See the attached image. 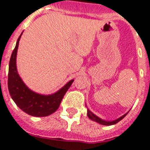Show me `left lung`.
I'll list each match as a JSON object with an SVG mask.
<instances>
[{"label": "left lung", "instance_id": "1", "mask_svg": "<svg viewBox=\"0 0 150 150\" xmlns=\"http://www.w3.org/2000/svg\"><path fill=\"white\" fill-rule=\"evenodd\" d=\"M127 114H128V113H126L125 114H124L123 116L120 117L119 118L116 119V120H114V121H104V120H102L101 118H100V117H98L97 116H96V115H95L93 113H92V112L90 111L89 109L87 110V115H88V117L91 119L92 121H96V122L100 124V125H115V124H117V122H119V121H121V120H122V119H123L124 117H125L127 115Z\"/></svg>", "mask_w": 150, "mask_h": 150}]
</instances>
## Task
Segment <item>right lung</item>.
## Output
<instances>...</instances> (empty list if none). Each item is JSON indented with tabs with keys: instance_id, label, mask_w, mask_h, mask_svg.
<instances>
[{
	"instance_id": "right-lung-1",
	"label": "right lung",
	"mask_w": 150,
	"mask_h": 150,
	"mask_svg": "<svg viewBox=\"0 0 150 150\" xmlns=\"http://www.w3.org/2000/svg\"><path fill=\"white\" fill-rule=\"evenodd\" d=\"M22 34L18 39L9 61L8 79L9 93L18 107L26 114L34 117L48 116L58 109L64 94L74 80L69 81L60 90L51 95H41L29 89L18 74L16 67V56Z\"/></svg>"
}]
</instances>
